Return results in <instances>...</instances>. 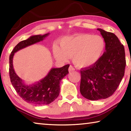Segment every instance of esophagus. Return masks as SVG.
Listing matches in <instances>:
<instances>
[{"label":"esophagus","mask_w":131,"mask_h":131,"mask_svg":"<svg viewBox=\"0 0 131 131\" xmlns=\"http://www.w3.org/2000/svg\"><path fill=\"white\" fill-rule=\"evenodd\" d=\"M74 68L73 67L72 65H70L69 68V72H72V71H74Z\"/></svg>","instance_id":"obj_1"}]
</instances>
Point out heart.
Wrapping results in <instances>:
<instances>
[{
    "label": "heart",
    "instance_id": "b5f03b06",
    "mask_svg": "<svg viewBox=\"0 0 131 131\" xmlns=\"http://www.w3.org/2000/svg\"><path fill=\"white\" fill-rule=\"evenodd\" d=\"M60 46L53 47L55 58L66 61L73 57V62L77 67L85 68L99 60L105 50V42L98 35L82 34L64 37L60 41Z\"/></svg>",
    "mask_w": 131,
    "mask_h": 131
}]
</instances>
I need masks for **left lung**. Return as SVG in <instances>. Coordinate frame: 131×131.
I'll return each mask as SVG.
<instances>
[{
	"label": "left lung",
	"mask_w": 131,
	"mask_h": 131,
	"mask_svg": "<svg viewBox=\"0 0 131 131\" xmlns=\"http://www.w3.org/2000/svg\"><path fill=\"white\" fill-rule=\"evenodd\" d=\"M105 42V51L97 62L80 70L81 94L91 101L114 94L124 76L126 60L124 46L114 34L97 29Z\"/></svg>",
	"instance_id": "1"
}]
</instances>
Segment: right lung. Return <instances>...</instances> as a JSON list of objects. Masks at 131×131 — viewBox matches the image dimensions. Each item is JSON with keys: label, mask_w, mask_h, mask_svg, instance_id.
I'll use <instances>...</instances> for the list:
<instances>
[{"label": "right lung", "mask_w": 131, "mask_h": 131, "mask_svg": "<svg viewBox=\"0 0 131 131\" xmlns=\"http://www.w3.org/2000/svg\"><path fill=\"white\" fill-rule=\"evenodd\" d=\"M48 35L49 33L43 35H34L20 41L13 49L9 58V74L13 87L24 101L34 105H48L57 98L60 91L61 80L69 73V65L52 68L43 79L31 85H26L15 73L13 68V57L18 51L43 40Z\"/></svg>", "instance_id": "obj_1"}]
</instances>
